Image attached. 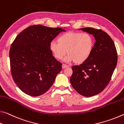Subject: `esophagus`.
<instances>
[{"instance_id": "esophagus-1", "label": "esophagus", "mask_w": 124, "mask_h": 124, "mask_svg": "<svg viewBox=\"0 0 124 124\" xmlns=\"http://www.w3.org/2000/svg\"><path fill=\"white\" fill-rule=\"evenodd\" d=\"M68 67H69V66L66 65H65V64H62V69H65V68H68Z\"/></svg>"}]
</instances>
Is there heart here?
I'll list each match as a JSON object with an SVG mask.
<instances>
[{
  "mask_svg": "<svg viewBox=\"0 0 124 124\" xmlns=\"http://www.w3.org/2000/svg\"><path fill=\"white\" fill-rule=\"evenodd\" d=\"M58 43L52 41L50 51L56 59L60 60L66 54L67 62L82 64L88 59L94 48V38L88 33L68 32L59 37Z\"/></svg>",
  "mask_w": 124,
  "mask_h": 124,
  "instance_id": "heart-1",
  "label": "heart"
}]
</instances>
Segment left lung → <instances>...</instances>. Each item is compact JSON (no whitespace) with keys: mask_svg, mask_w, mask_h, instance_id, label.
Segmentation results:
<instances>
[{"mask_svg":"<svg viewBox=\"0 0 124 124\" xmlns=\"http://www.w3.org/2000/svg\"><path fill=\"white\" fill-rule=\"evenodd\" d=\"M79 30L92 34L96 41L90 58L72 67L70 81L79 94L89 97L100 93L110 82L116 66L117 52L113 39L102 30L91 27Z\"/></svg>","mask_w":124,"mask_h":124,"instance_id":"left-lung-1","label":"left lung"}]
</instances>
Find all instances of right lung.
Returning <instances> with one entry per match:
<instances>
[{"label": "right lung", "instance_id": "add662e5", "mask_svg": "<svg viewBox=\"0 0 124 124\" xmlns=\"http://www.w3.org/2000/svg\"><path fill=\"white\" fill-rule=\"evenodd\" d=\"M62 28L33 25L23 30L12 43L9 52L13 78L22 92L37 97L45 93L62 70L50 44Z\"/></svg>", "mask_w": 124, "mask_h": 124}]
</instances>
